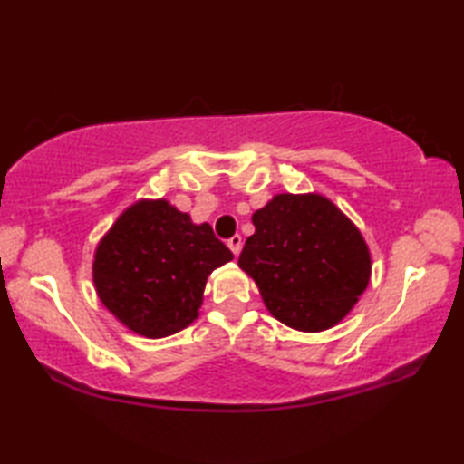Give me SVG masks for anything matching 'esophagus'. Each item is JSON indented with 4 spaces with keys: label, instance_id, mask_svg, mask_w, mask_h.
Returning a JSON list of instances; mask_svg holds the SVG:
<instances>
[{
    "label": "esophagus",
    "instance_id": "1",
    "mask_svg": "<svg viewBox=\"0 0 464 464\" xmlns=\"http://www.w3.org/2000/svg\"><path fill=\"white\" fill-rule=\"evenodd\" d=\"M227 246H229V249L233 251L235 256H239V251H241V247H243V239H241V235H233V237L227 241Z\"/></svg>",
    "mask_w": 464,
    "mask_h": 464
}]
</instances>
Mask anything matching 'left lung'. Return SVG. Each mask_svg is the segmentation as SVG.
<instances>
[{"instance_id": "1", "label": "left lung", "mask_w": 464, "mask_h": 464, "mask_svg": "<svg viewBox=\"0 0 464 464\" xmlns=\"http://www.w3.org/2000/svg\"><path fill=\"white\" fill-rule=\"evenodd\" d=\"M239 268L266 307L298 332H324L348 315L371 280V254L354 223L319 194H278L256 210Z\"/></svg>"}]
</instances>
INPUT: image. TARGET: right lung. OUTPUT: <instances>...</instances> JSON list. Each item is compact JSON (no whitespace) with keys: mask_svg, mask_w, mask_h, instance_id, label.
<instances>
[{"mask_svg":"<svg viewBox=\"0 0 464 464\" xmlns=\"http://www.w3.org/2000/svg\"><path fill=\"white\" fill-rule=\"evenodd\" d=\"M233 260L208 223L194 225L168 200L124 210L93 256L100 301L145 337L178 334L198 317L207 278Z\"/></svg>","mask_w":464,"mask_h":464,"instance_id":"1","label":"right lung"}]
</instances>
